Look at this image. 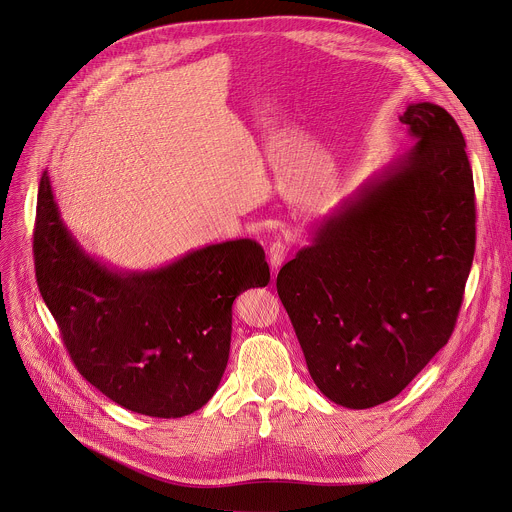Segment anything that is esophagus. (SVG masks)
Segmentation results:
<instances>
[{
	"mask_svg": "<svg viewBox=\"0 0 512 512\" xmlns=\"http://www.w3.org/2000/svg\"><path fill=\"white\" fill-rule=\"evenodd\" d=\"M287 253H289L287 243H283V241H279V239H277L275 243H271V247H269V263H271V267H273L275 271L283 265Z\"/></svg>",
	"mask_w": 512,
	"mask_h": 512,
	"instance_id": "esophagus-1",
	"label": "esophagus"
}]
</instances>
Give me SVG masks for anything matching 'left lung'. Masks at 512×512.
Returning a JSON list of instances; mask_svg holds the SVG:
<instances>
[{
  "label": "left lung",
  "instance_id": "1",
  "mask_svg": "<svg viewBox=\"0 0 512 512\" xmlns=\"http://www.w3.org/2000/svg\"><path fill=\"white\" fill-rule=\"evenodd\" d=\"M417 141L277 275L309 373L347 409L397 397L453 335L477 241L465 137L441 105L399 117Z\"/></svg>",
  "mask_w": 512,
  "mask_h": 512
}]
</instances>
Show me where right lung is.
<instances>
[{
    "instance_id": "add662e5",
    "label": "right lung",
    "mask_w": 512,
    "mask_h": 512,
    "mask_svg": "<svg viewBox=\"0 0 512 512\" xmlns=\"http://www.w3.org/2000/svg\"><path fill=\"white\" fill-rule=\"evenodd\" d=\"M33 261L77 371L113 403L157 419L191 415L213 397L229 359L233 301L271 279L251 239L207 245L145 273L113 271L67 231L47 171Z\"/></svg>"
}]
</instances>
